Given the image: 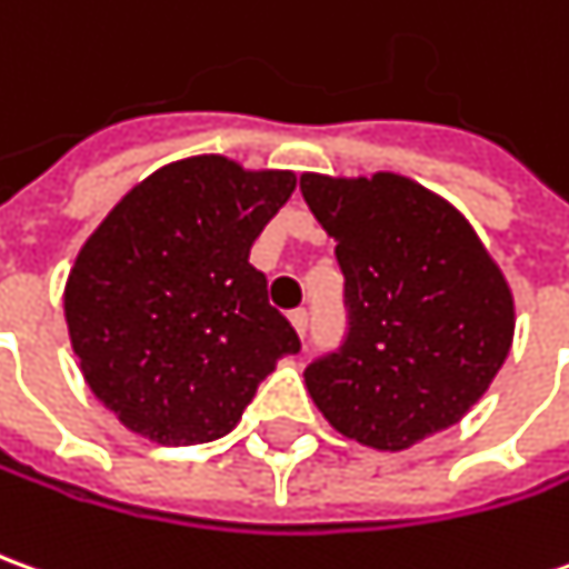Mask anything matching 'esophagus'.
I'll use <instances>...</instances> for the list:
<instances>
[{"label":"esophagus","mask_w":569,"mask_h":569,"mask_svg":"<svg viewBox=\"0 0 569 569\" xmlns=\"http://www.w3.org/2000/svg\"><path fill=\"white\" fill-rule=\"evenodd\" d=\"M289 320H292V326H296V332L305 339V332H308V311L305 308H296V311L289 313Z\"/></svg>","instance_id":"obj_1"}]
</instances>
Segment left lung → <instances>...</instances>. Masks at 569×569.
Returning a JSON list of instances; mask_svg holds the SVG:
<instances>
[{"label": "left lung", "mask_w": 569, "mask_h": 569, "mask_svg": "<svg viewBox=\"0 0 569 569\" xmlns=\"http://www.w3.org/2000/svg\"><path fill=\"white\" fill-rule=\"evenodd\" d=\"M336 240L348 336L305 369L339 435L407 450L462 419L502 369L515 298L459 209L403 174H301Z\"/></svg>", "instance_id": "obj_1"}]
</instances>
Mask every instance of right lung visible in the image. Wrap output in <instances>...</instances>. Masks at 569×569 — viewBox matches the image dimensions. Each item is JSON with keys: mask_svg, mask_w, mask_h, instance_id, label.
I'll return each mask as SVG.
<instances>
[{"mask_svg": "<svg viewBox=\"0 0 569 569\" xmlns=\"http://www.w3.org/2000/svg\"><path fill=\"white\" fill-rule=\"evenodd\" d=\"M292 190V172L190 157L129 190L79 249L63 289L73 353L129 431L162 447L218 440L301 351L249 264Z\"/></svg>", "mask_w": 569, "mask_h": 569, "instance_id": "obj_1", "label": "right lung"}]
</instances>
